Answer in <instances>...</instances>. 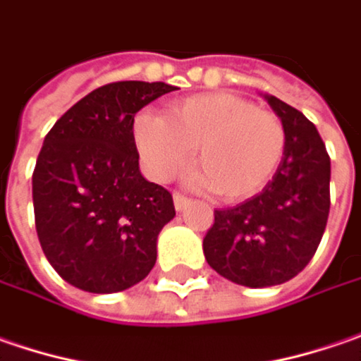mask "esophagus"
Masks as SVG:
<instances>
[{"mask_svg": "<svg viewBox=\"0 0 361 361\" xmlns=\"http://www.w3.org/2000/svg\"><path fill=\"white\" fill-rule=\"evenodd\" d=\"M188 204H190V197L183 196V194H180V192H176V194H173V206H176V210L178 212L183 210Z\"/></svg>", "mask_w": 361, "mask_h": 361, "instance_id": "obj_1", "label": "esophagus"}]
</instances>
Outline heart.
<instances>
[{
    "label": "heart",
    "mask_w": 361,
    "mask_h": 361,
    "mask_svg": "<svg viewBox=\"0 0 361 361\" xmlns=\"http://www.w3.org/2000/svg\"><path fill=\"white\" fill-rule=\"evenodd\" d=\"M135 145L153 180L180 173L197 147L194 183L224 200L255 196L273 180L287 149L283 121L230 92L197 94L173 102L165 117L141 113Z\"/></svg>",
    "instance_id": "obj_1"
}]
</instances>
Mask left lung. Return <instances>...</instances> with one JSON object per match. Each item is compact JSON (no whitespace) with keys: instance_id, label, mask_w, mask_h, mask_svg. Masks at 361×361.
<instances>
[{"instance_id":"1","label":"left lung","mask_w":361,"mask_h":361,"mask_svg":"<svg viewBox=\"0 0 361 361\" xmlns=\"http://www.w3.org/2000/svg\"><path fill=\"white\" fill-rule=\"evenodd\" d=\"M264 99L285 125V157L260 194L214 210L204 238L212 269L250 289L287 283L305 269L322 243L331 204V161L315 125L273 94Z\"/></svg>"}]
</instances>
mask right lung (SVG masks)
Instances as JSON below:
<instances>
[{
  "instance_id": "1",
  "label": "right lung",
  "mask_w": 361,
  "mask_h": 361,
  "mask_svg": "<svg viewBox=\"0 0 361 361\" xmlns=\"http://www.w3.org/2000/svg\"><path fill=\"white\" fill-rule=\"evenodd\" d=\"M171 90L141 80L99 87L44 139L32 176L36 232L48 262L76 289H129L157 260V236L176 208L171 194L139 171L133 123Z\"/></svg>"
}]
</instances>
